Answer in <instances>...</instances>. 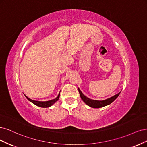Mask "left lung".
Wrapping results in <instances>:
<instances>
[{
    "mask_svg": "<svg viewBox=\"0 0 147 147\" xmlns=\"http://www.w3.org/2000/svg\"><path fill=\"white\" fill-rule=\"evenodd\" d=\"M78 90L82 100L86 103L87 105L93 108H100V107H105L109 105H110V104H111L113 101H114L115 100V99L117 98V97L119 96V94L121 92H119L118 93L116 94L115 95L109 98L105 99V100L100 101V100H94V99H92L86 96L82 93V92L80 91V90L79 88H78Z\"/></svg>",
    "mask_w": 147,
    "mask_h": 147,
    "instance_id": "8db88e82",
    "label": "left lung"
}]
</instances>
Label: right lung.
Returning <instances> with one entry per match:
<instances>
[{
	"mask_svg": "<svg viewBox=\"0 0 147 147\" xmlns=\"http://www.w3.org/2000/svg\"><path fill=\"white\" fill-rule=\"evenodd\" d=\"M60 93L58 94L57 97H56L54 99H52V100L47 101H39L32 100V99H30L29 98H28L27 96H26L25 94H24V95H25L26 98L28 99V100L30 101L31 102H32L33 104H34L35 105L37 106H39V107H49L51 106H53L55 102H57L59 100V97H60Z\"/></svg>",
	"mask_w": 147,
	"mask_h": 147,
	"instance_id": "add662e5",
	"label": "right lung"
}]
</instances>
